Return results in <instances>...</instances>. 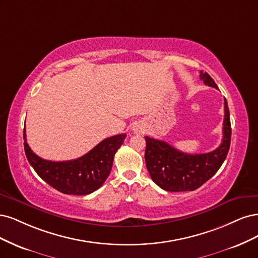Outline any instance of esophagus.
Returning a JSON list of instances; mask_svg holds the SVG:
<instances>
[{
    "instance_id": "esophagus-1",
    "label": "esophagus",
    "mask_w": 258,
    "mask_h": 258,
    "mask_svg": "<svg viewBox=\"0 0 258 258\" xmlns=\"http://www.w3.org/2000/svg\"><path fill=\"white\" fill-rule=\"evenodd\" d=\"M133 132L136 133V134H140V133H144V127L140 125V124H135L134 126H133Z\"/></svg>"
}]
</instances>
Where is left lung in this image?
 <instances>
[{
  "label": "left lung",
  "instance_id": "8db88e82",
  "mask_svg": "<svg viewBox=\"0 0 258 258\" xmlns=\"http://www.w3.org/2000/svg\"><path fill=\"white\" fill-rule=\"evenodd\" d=\"M204 84L218 89L209 74L201 72ZM231 126L226 98H224V121L222 144L215 150L188 154L181 152L166 141L146 136L145 160L152 180L168 192L194 190L212 178L225 161L229 151Z\"/></svg>",
  "mask_w": 258,
  "mask_h": 258
}]
</instances>
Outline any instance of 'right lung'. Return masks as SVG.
Instances as JSON below:
<instances>
[{
	"label": "right lung",
	"instance_id": "1",
	"mask_svg": "<svg viewBox=\"0 0 258 258\" xmlns=\"http://www.w3.org/2000/svg\"><path fill=\"white\" fill-rule=\"evenodd\" d=\"M126 134L106 138L92 150L76 160L52 162L41 159L31 150L23 130L24 151L38 176L63 194L88 195L101 187L109 176L113 156L123 144Z\"/></svg>",
	"mask_w": 258,
	"mask_h": 258
}]
</instances>
